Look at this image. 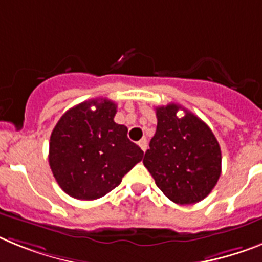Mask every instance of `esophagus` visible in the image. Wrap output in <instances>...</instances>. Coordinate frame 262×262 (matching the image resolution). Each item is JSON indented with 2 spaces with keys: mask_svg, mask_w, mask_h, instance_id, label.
<instances>
[{
  "mask_svg": "<svg viewBox=\"0 0 262 262\" xmlns=\"http://www.w3.org/2000/svg\"><path fill=\"white\" fill-rule=\"evenodd\" d=\"M138 144H139V147L143 149V151H146L147 146H148V143H147L146 138H143L142 140H139V143H138Z\"/></svg>",
  "mask_w": 262,
  "mask_h": 262,
  "instance_id": "esophagus-1",
  "label": "esophagus"
}]
</instances>
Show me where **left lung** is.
I'll return each instance as SVG.
<instances>
[{"label": "left lung", "mask_w": 262, "mask_h": 262, "mask_svg": "<svg viewBox=\"0 0 262 262\" xmlns=\"http://www.w3.org/2000/svg\"><path fill=\"white\" fill-rule=\"evenodd\" d=\"M178 104L156 107L158 126L143 164L176 204H195L211 193L221 173V149L212 129Z\"/></svg>", "instance_id": "1"}]
</instances>
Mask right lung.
Instances as JSON below:
<instances>
[{
	"label": "right lung",
	"instance_id": "right-lung-1",
	"mask_svg": "<svg viewBox=\"0 0 262 262\" xmlns=\"http://www.w3.org/2000/svg\"><path fill=\"white\" fill-rule=\"evenodd\" d=\"M115 114L111 100L91 99L67 110L55 124L49 163L59 187L71 198H102L143 159L140 147L127 138V127L114 122Z\"/></svg>",
	"mask_w": 262,
	"mask_h": 262
}]
</instances>
